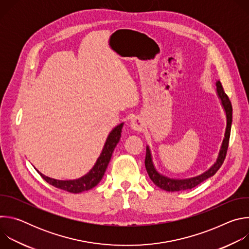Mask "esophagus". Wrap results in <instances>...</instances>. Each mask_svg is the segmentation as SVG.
<instances>
[{
  "label": "esophagus",
  "instance_id": "1",
  "mask_svg": "<svg viewBox=\"0 0 249 249\" xmlns=\"http://www.w3.org/2000/svg\"><path fill=\"white\" fill-rule=\"evenodd\" d=\"M145 127V122L139 116L133 117L131 119V128L135 131H142Z\"/></svg>",
  "mask_w": 249,
  "mask_h": 249
}]
</instances>
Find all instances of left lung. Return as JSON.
Segmentation results:
<instances>
[{
	"label": "left lung",
	"instance_id": "1",
	"mask_svg": "<svg viewBox=\"0 0 249 249\" xmlns=\"http://www.w3.org/2000/svg\"><path fill=\"white\" fill-rule=\"evenodd\" d=\"M216 90L217 94L221 100L223 108L226 112V117H227V127L225 131V137L222 142L221 149L217 158L216 162L213 164L208 170L203 172L202 174H199L194 177H190V178H184V179H176V178H170V177H167L161 173H160L157 168L155 167V164L153 162V158H152V153L150 150V147H146V159H145V165L147 172L150 176V178L152 181L160 189H163L168 192H175V191H182V190H187L191 189L206 179L210 178L211 176L214 175L219 168L222 166L228 147H229V141H230V135H231V122H232V107H231V103L230 101V98L224 91V89L222 87V84L220 81H217L216 83Z\"/></svg>",
	"mask_w": 249,
	"mask_h": 249
}]
</instances>
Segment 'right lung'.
Returning a JSON list of instances; mask_svg holds the SVG:
<instances>
[{
	"label": "right lung",
	"mask_w": 249,
	"mask_h": 249,
	"mask_svg": "<svg viewBox=\"0 0 249 249\" xmlns=\"http://www.w3.org/2000/svg\"><path fill=\"white\" fill-rule=\"evenodd\" d=\"M123 124L124 123H120L115 128H113L112 131L108 134V137L105 141V144L103 146L101 154L98 157L96 162L87 174L80 177V178L73 179V180H59V179L51 178V177H48L42 174L36 169L37 172L49 184L53 185L56 188L68 191L70 193H75V194L81 193L83 191H88L93 188L101 180L106 168H107L112 153L120 140Z\"/></svg>",
	"instance_id": "obj_1"
}]
</instances>
